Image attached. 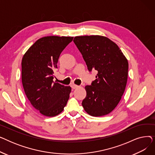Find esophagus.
I'll return each instance as SVG.
<instances>
[{
  "label": "esophagus",
  "instance_id": "1",
  "mask_svg": "<svg viewBox=\"0 0 155 155\" xmlns=\"http://www.w3.org/2000/svg\"><path fill=\"white\" fill-rule=\"evenodd\" d=\"M71 87L73 89H75V88H78L79 86H78V85L74 84H71Z\"/></svg>",
  "mask_w": 155,
  "mask_h": 155
}]
</instances>
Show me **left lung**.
<instances>
[{
    "label": "left lung",
    "mask_w": 155,
    "mask_h": 155,
    "mask_svg": "<svg viewBox=\"0 0 155 155\" xmlns=\"http://www.w3.org/2000/svg\"><path fill=\"white\" fill-rule=\"evenodd\" d=\"M73 42L82 53L88 70L97 71L91 85L85 87L87 95L82 106L90 116L107 115L117 107L124 92L127 60L119 46L107 37L76 36Z\"/></svg>",
    "instance_id": "8db88e82"
}]
</instances>
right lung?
Segmentation results:
<instances>
[{"label":"right lung","instance_id":"right-lung-1","mask_svg":"<svg viewBox=\"0 0 155 155\" xmlns=\"http://www.w3.org/2000/svg\"><path fill=\"white\" fill-rule=\"evenodd\" d=\"M73 37L45 36L38 39L24 54L22 82L33 107L46 117L58 116L66 106L71 88L53 82L61 53Z\"/></svg>","mask_w":155,"mask_h":155}]
</instances>
